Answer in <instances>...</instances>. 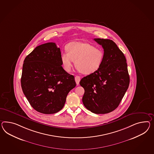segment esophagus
Listing matches in <instances>:
<instances>
[{"instance_id":"34e87169","label":"esophagus","mask_w":154,"mask_h":154,"mask_svg":"<svg viewBox=\"0 0 154 154\" xmlns=\"http://www.w3.org/2000/svg\"><path fill=\"white\" fill-rule=\"evenodd\" d=\"M75 82L77 85H79L80 80V78L79 76H76L75 77Z\"/></svg>"}]
</instances>
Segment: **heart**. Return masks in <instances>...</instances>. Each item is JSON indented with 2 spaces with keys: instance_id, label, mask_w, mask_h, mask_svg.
Returning <instances> with one entry per match:
<instances>
[{
  "instance_id": "b5f03b06",
  "label": "heart",
  "mask_w": 154,
  "mask_h": 154,
  "mask_svg": "<svg viewBox=\"0 0 154 154\" xmlns=\"http://www.w3.org/2000/svg\"><path fill=\"white\" fill-rule=\"evenodd\" d=\"M67 52L61 53V60L64 70H71L75 61L78 70L84 74H91L98 70L104 59L102 50L86 42L74 41L67 44Z\"/></svg>"
}]
</instances>
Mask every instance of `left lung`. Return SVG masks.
I'll list each match as a JSON object with an SVG mask.
<instances>
[{
    "instance_id": "1",
    "label": "left lung",
    "mask_w": 154,
    "mask_h": 154,
    "mask_svg": "<svg viewBox=\"0 0 154 154\" xmlns=\"http://www.w3.org/2000/svg\"><path fill=\"white\" fill-rule=\"evenodd\" d=\"M104 49V59L98 70L82 79L84 89L83 104L95 114H106L116 109L130 84L126 57L112 40L94 38Z\"/></svg>"
}]
</instances>
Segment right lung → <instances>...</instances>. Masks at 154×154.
I'll return each mask as SVG.
<instances>
[{
    "instance_id": "add662e5",
    "label": "right lung",
    "mask_w": 154,
    "mask_h": 154,
    "mask_svg": "<svg viewBox=\"0 0 154 154\" xmlns=\"http://www.w3.org/2000/svg\"><path fill=\"white\" fill-rule=\"evenodd\" d=\"M61 55L55 43L48 42L36 47L24 60L22 89L33 108L41 113L61 110L76 85L74 76L61 66Z\"/></svg>"
}]
</instances>
